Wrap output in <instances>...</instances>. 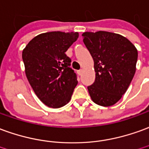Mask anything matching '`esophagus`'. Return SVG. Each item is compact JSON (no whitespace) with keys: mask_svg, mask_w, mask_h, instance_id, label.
<instances>
[{"mask_svg":"<svg viewBox=\"0 0 149 149\" xmlns=\"http://www.w3.org/2000/svg\"><path fill=\"white\" fill-rule=\"evenodd\" d=\"M82 72H83V70H82V69H80V70H78V71H77L78 75H80V76H81V75L82 74Z\"/></svg>","mask_w":149,"mask_h":149,"instance_id":"obj_1","label":"esophagus"}]
</instances>
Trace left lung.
Wrapping results in <instances>:
<instances>
[{
  "label": "left lung",
  "mask_w": 149,
  "mask_h": 149,
  "mask_svg": "<svg viewBox=\"0 0 149 149\" xmlns=\"http://www.w3.org/2000/svg\"><path fill=\"white\" fill-rule=\"evenodd\" d=\"M83 42L94 62L95 81L88 86L94 103L111 107L128 89L136 69L138 52L128 39L107 31L85 32Z\"/></svg>",
  "instance_id": "1"
}]
</instances>
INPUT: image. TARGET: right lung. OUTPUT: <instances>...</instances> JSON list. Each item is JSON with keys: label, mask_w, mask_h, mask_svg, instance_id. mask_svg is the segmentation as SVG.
<instances>
[{"label": "right lung", "mask_w": 149, "mask_h": 149, "mask_svg": "<svg viewBox=\"0 0 149 149\" xmlns=\"http://www.w3.org/2000/svg\"><path fill=\"white\" fill-rule=\"evenodd\" d=\"M78 32L52 31L32 38L22 51L26 76L40 101L60 108L70 101L77 75L65 52L77 41Z\"/></svg>", "instance_id": "obj_1"}]
</instances>
